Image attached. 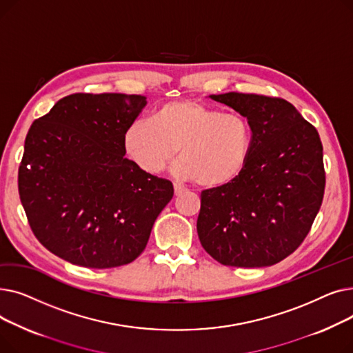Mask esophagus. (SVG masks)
Segmentation results:
<instances>
[{
  "label": "esophagus",
  "mask_w": 353,
  "mask_h": 353,
  "mask_svg": "<svg viewBox=\"0 0 353 353\" xmlns=\"http://www.w3.org/2000/svg\"><path fill=\"white\" fill-rule=\"evenodd\" d=\"M184 192H186V189L181 188L180 184L174 183V194H176V196H180V194H181V193H184Z\"/></svg>",
  "instance_id": "1"
}]
</instances>
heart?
Masks as SVG:
<instances>
[{
  "mask_svg": "<svg viewBox=\"0 0 353 353\" xmlns=\"http://www.w3.org/2000/svg\"><path fill=\"white\" fill-rule=\"evenodd\" d=\"M252 124L236 111H221L193 99L159 105L150 120H136L123 134L127 157L156 176L179 153L173 173L200 186L219 188L237 179L252 152Z\"/></svg>",
  "mask_w": 353,
  "mask_h": 353,
  "instance_id": "b5f03b06",
  "label": "heart"
}]
</instances>
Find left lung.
<instances>
[{"label": "left lung", "mask_w": 353, "mask_h": 353, "mask_svg": "<svg viewBox=\"0 0 353 353\" xmlns=\"http://www.w3.org/2000/svg\"><path fill=\"white\" fill-rule=\"evenodd\" d=\"M249 119L252 152L237 179L201 192L197 233L225 266L263 268L298 249L323 200V147L318 130L279 97L213 94Z\"/></svg>", "instance_id": "obj_1"}]
</instances>
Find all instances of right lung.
Listing matches in <instances>:
<instances>
[{
  "label": "right lung",
  "mask_w": 353,
  "mask_h": 353,
  "mask_svg": "<svg viewBox=\"0 0 353 353\" xmlns=\"http://www.w3.org/2000/svg\"><path fill=\"white\" fill-rule=\"evenodd\" d=\"M145 103L139 94L76 92L28 130L18 169L21 205L39 242L72 265L136 261L173 197L172 181L124 157L123 134Z\"/></svg>",
  "instance_id": "add662e5"
}]
</instances>
